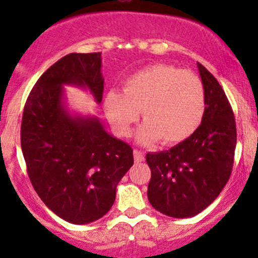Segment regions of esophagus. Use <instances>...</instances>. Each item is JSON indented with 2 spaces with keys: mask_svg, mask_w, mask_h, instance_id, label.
Listing matches in <instances>:
<instances>
[{
  "mask_svg": "<svg viewBox=\"0 0 258 258\" xmlns=\"http://www.w3.org/2000/svg\"><path fill=\"white\" fill-rule=\"evenodd\" d=\"M134 157H135V162H144L145 161V155L144 152L139 150L134 151Z\"/></svg>",
  "mask_w": 258,
  "mask_h": 258,
  "instance_id": "34e87169",
  "label": "esophagus"
}]
</instances>
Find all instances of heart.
Listing matches in <instances>:
<instances>
[{
    "label": "heart",
    "mask_w": 258,
    "mask_h": 258,
    "mask_svg": "<svg viewBox=\"0 0 258 258\" xmlns=\"http://www.w3.org/2000/svg\"><path fill=\"white\" fill-rule=\"evenodd\" d=\"M103 110L118 136H127L139 119L137 142L152 145L161 140L173 146L186 141L199 130L206 112V95L201 79L170 64H152L130 75L122 92L111 90L103 97Z\"/></svg>",
    "instance_id": "1"
}]
</instances>
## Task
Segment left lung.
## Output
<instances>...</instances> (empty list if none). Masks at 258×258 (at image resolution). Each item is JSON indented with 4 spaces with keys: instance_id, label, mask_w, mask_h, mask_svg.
<instances>
[{
    "instance_id": "8db88e82",
    "label": "left lung",
    "mask_w": 258,
    "mask_h": 258,
    "mask_svg": "<svg viewBox=\"0 0 258 258\" xmlns=\"http://www.w3.org/2000/svg\"><path fill=\"white\" fill-rule=\"evenodd\" d=\"M197 67L206 95L201 126L168 151L146 155L148 201L175 218L194 217L217 199L232 172L237 141L235 116L222 87L201 63Z\"/></svg>"
}]
</instances>
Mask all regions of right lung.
Returning a JSON list of instances; mask_svg holds the SVG:
<instances>
[{"label":"right lung","mask_w":258,"mask_h":258,"mask_svg":"<svg viewBox=\"0 0 258 258\" xmlns=\"http://www.w3.org/2000/svg\"><path fill=\"white\" fill-rule=\"evenodd\" d=\"M102 59L70 53L33 86L21 124L28 177L43 204L62 220L85 225L110 211L121 178L134 165L131 146L108 134L97 116L70 112L63 86L91 92L101 103Z\"/></svg>","instance_id":"1"}]
</instances>
